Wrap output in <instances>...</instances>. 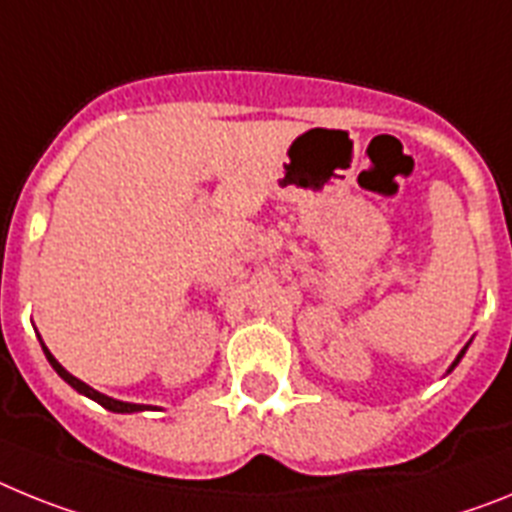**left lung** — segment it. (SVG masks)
I'll use <instances>...</instances> for the list:
<instances>
[{"instance_id": "obj_1", "label": "left lung", "mask_w": 512, "mask_h": 512, "mask_svg": "<svg viewBox=\"0 0 512 512\" xmlns=\"http://www.w3.org/2000/svg\"><path fill=\"white\" fill-rule=\"evenodd\" d=\"M466 348H469V345H466ZM466 348H464V350H461V353H459V355H456V361H453V363H451V368H448V371H453V368H456V366H459V361H461V358H464V353H466Z\"/></svg>"}]
</instances>
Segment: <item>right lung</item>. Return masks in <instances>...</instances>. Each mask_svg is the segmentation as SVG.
Returning a JSON list of instances; mask_svg holds the SVG:
<instances>
[{
  "label": "right lung",
  "mask_w": 512,
  "mask_h": 512,
  "mask_svg": "<svg viewBox=\"0 0 512 512\" xmlns=\"http://www.w3.org/2000/svg\"><path fill=\"white\" fill-rule=\"evenodd\" d=\"M41 348H43V353H46V358H48V363H51L53 366V371L59 373L61 379L66 381V384L71 386V389H77L79 394H84V397H90V399H95L97 404H102V407H105V410H110V412H144V410H157V407H151V404H133V402H121V399H113V397H108V394H100V391L97 389H92V386H87L84 384V381H79L77 376H71L69 371H66L64 366H61L59 361H56V358H53L51 355V350L46 348V345H43V340H41Z\"/></svg>",
  "instance_id": "add662e5"
}]
</instances>
